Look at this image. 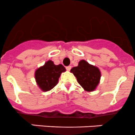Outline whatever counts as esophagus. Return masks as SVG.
Returning <instances> with one entry per match:
<instances>
[{
    "instance_id": "esophagus-1",
    "label": "esophagus",
    "mask_w": 135,
    "mask_h": 135,
    "mask_svg": "<svg viewBox=\"0 0 135 135\" xmlns=\"http://www.w3.org/2000/svg\"><path fill=\"white\" fill-rule=\"evenodd\" d=\"M71 69V66H68V67H66V69H67V71H70Z\"/></svg>"
}]
</instances>
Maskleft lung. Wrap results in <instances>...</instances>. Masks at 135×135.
<instances>
[{
    "label": "left lung",
    "instance_id": "8db88e82",
    "mask_svg": "<svg viewBox=\"0 0 135 135\" xmlns=\"http://www.w3.org/2000/svg\"><path fill=\"white\" fill-rule=\"evenodd\" d=\"M70 72L75 76L78 83L85 91H94L100 83L101 72L99 68L85 60L79 61L78 66L71 69Z\"/></svg>",
    "mask_w": 135,
    "mask_h": 135
}]
</instances>
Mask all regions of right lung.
Wrapping results in <instances>:
<instances>
[{"instance_id":"right-lung-1","label":"right lung","mask_w":135,"mask_h":135,"mask_svg":"<svg viewBox=\"0 0 135 135\" xmlns=\"http://www.w3.org/2000/svg\"><path fill=\"white\" fill-rule=\"evenodd\" d=\"M66 71L62 64L55 65L52 60H48L35 71L37 86L43 92L50 90L58 84L62 73Z\"/></svg>"}]
</instances>
